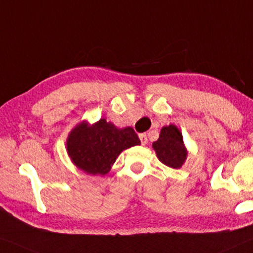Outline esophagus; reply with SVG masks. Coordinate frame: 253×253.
<instances>
[{
    "instance_id": "obj_1",
    "label": "esophagus",
    "mask_w": 253,
    "mask_h": 253,
    "mask_svg": "<svg viewBox=\"0 0 253 253\" xmlns=\"http://www.w3.org/2000/svg\"><path fill=\"white\" fill-rule=\"evenodd\" d=\"M139 139H141L142 145H145L148 143V137H146L145 133H139Z\"/></svg>"
}]
</instances>
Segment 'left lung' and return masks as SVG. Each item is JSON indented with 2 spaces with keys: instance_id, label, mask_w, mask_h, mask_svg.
<instances>
[{
  "instance_id": "8db88e82",
  "label": "left lung",
  "mask_w": 253,
  "mask_h": 253,
  "mask_svg": "<svg viewBox=\"0 0 253 253\" xmlns=\"http://www.w3.org/2000/svg\"><path fill=\"white\" fill-rule=\"evenodd\" d=\"M152 148L158 160L172 169H179L188 156L182 132L173 124L162 127L160 138L152 143Z\"/></svg>"
}]
</instances>
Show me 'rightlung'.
Masks as SVG:
<instances>
[{
    "instance_id": "1",
    "label": "right lung",
    "mask_w": 253,
    "mask_h": 253,
    "mask_svg": "<svg viewBox=\"0 0 253 253\" xmlns=\"http://www.w3.org/2000/svg\"><path fill=\"white\" fill-rule=\"evenodd\" d=\"M138 144L141 141L132 127L120 129L101 118L91 126L86 122L77 124L68 136L67 151L79 169L104 176L122 151Z\"/></svg>"
}]
</instances>
